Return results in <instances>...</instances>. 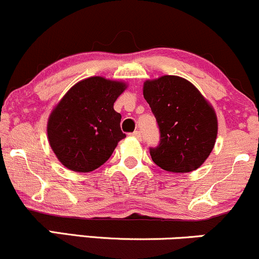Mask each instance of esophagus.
<instances>
[{"instance_id":"34e87169","label":"esophagus","mask_w":259,"mask_h":259,"mask_svg":"<svg viewBox=\"0 0 259 259\" xmlns=\"http://www.w3.org/2000/svg\"><path fill=\"white\" fill-rule=\"evenodd\" d=\"M131 136H132V137H135V138H137V139H141V137H142L141 132H139V131H135V132H133Z\"/></svg>"}]
</instances>
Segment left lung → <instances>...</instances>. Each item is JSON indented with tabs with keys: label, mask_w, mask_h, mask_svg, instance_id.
<instances>
[{
	"label": "left lung",
	"mask_w": 259,
	"mask_h": 259,
	"mask_svg": "<svg viewBox=\"0 0 259 259\" xmlns=\"http://www.w3.org/2000/svg\"><path fill=\"white\" fill-rule=\"evenodd\" d=\"M143 95L160 131V144L150 148L153 161L170 172L198 168L217 141L213 106L192 83L179 75L145 80Z\"/></svg>",
	"instance_id": "left-lung-1"
}]
</instances>
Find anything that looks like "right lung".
<instances>
[{"label": "right lung", "mask_w": 259, "mask_h": 259, "mask_svg": "<svg viewBox=\"0 0 259 259\" xmlns=\"http://www.w3.org/2000/svg\"><path fill=\"white\" fill-rule=\"evenodd\" d=\"M127 84L104 77L85 78L63 95L48 120V139L61 164L91 172L111 156L122 133L121 114L114 110Z\"/></svg>", "instance_id": "obj_1"}]
</instances>
